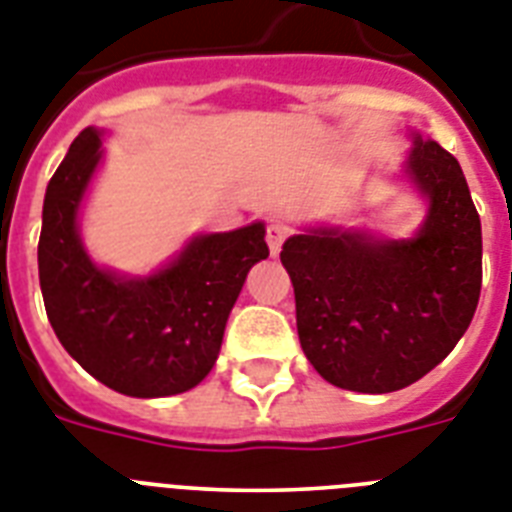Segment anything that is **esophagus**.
<instances>
[{
    "instance_id": "esophagus-1",
    "label": "esophagus",
    "mask_w": 512,
    "mask_h": 512,
    "mask_svg": "<svg viewBox=\"0 0 512 512\" xmlns=\"http://www.w3.org/2000/svg\"><path fill=\"white\" fill-rule=\"evenodd\" d=\"M287 227L285 225H269L266 227V243H269V253L272 256H277V253L282 251V243L287 240Z\"/></svg>"
}]
</instances>
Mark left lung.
I'll return each mask as SVG.
<instances>
[{
  "label": "left lung",
  "instance_id": "obj_1",
  "mask_svg": "<svg viewBox=\"0 0 512 512\" xmlns=\"http://www.w3.org/2000/svg\"><path fill=\"white\" fill-rule=\"evenodd\" d=\"M395 180L424 201L408 238L308 225L282 246L306 358L329 384L384 395L429 374L458 345L481 293V222L458 159L408 130Z\"/></svg>",
  "mask_w": 512,
  "mask_h": 512
}]
</instances>
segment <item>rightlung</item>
Masks as SVG:
<instances>
[{"label":"right lung","instance_id":"1","mask_svg":"<svg viewBox=\"0 0 512 512\" xmlns=\"http://www.w3.org/2000/svg\"><path fill=\"white\" fill-rule=\"evenodd\" d=\"M107 130L86 128L46 185L38 280L62 348L109 390L167 398L204 382L227 316L253 264L269 256L264 222L196 232L149 274L104 266L88 253L80 214L104 164Z\"/></svg>","mask_w":512,"mask_h":512}]
</instances>
